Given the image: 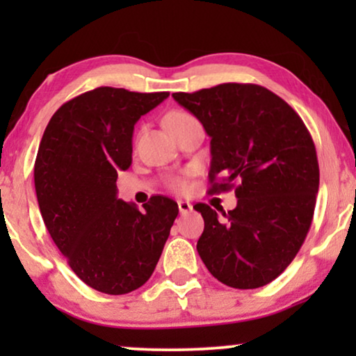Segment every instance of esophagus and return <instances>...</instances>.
Masks as SVG:
<instances>
[{"instance_id": "34e87169", "label": "esophagus", "mask_w": 356, "mask_h": 356, "mask_svg": "<svg viewBox=\"0 0 356 356\" xmlns=\"http://www.w3.org/2000/svg\"><path fill=\"white\" fill-rule=\"evenodd\" d=\"M177 207H179V211L182 213H188V211H192V203L191 202H186V200H179L177 202Z\"/></svg>"}]
</instances>
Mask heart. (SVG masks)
Returning <instances> with one entry per match:
<instances>
[{
    "label": "heart",
    "instance_id": "obj_1",
    "mask_svg": "<svg viewBox=\"0 0 356 356\" xmlns=\"http://www.w3.org/2000/svg\"><path fill=\"white\" fill-rule=\"evenodd\" d=\"M188 120H193V117L191 113L184 112V111H170L169 113H165L164 117V127L169 129V127H175V125H181V123H186ZM170 186H172L175 191H186L187 188V181L186 179H172L170 181Z\"/></svg>",
    "mask_w": 356,
    "mask_h": 356
}]
</instances>
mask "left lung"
Instances as JSON below:
<instances>
[{
  "label": "left lung",
  "instance_id": "1",
  "mask_svg": "<svg viewBox=\"0 0 356 356\" xmlns=\"http://www.w3.org/2000/svg\"><path fill=\"white\" fill-rule=\"evenodd\" d=\"M172 97L210 136V192L234 188L238 205L221 215L197 203L205 227L203 264L231 288L254 290L296 257L314 215L319 164L301 117L259 84L225 83ZM222 181L218 183L216 179Z\"/></svg>",
  "mask_w": 356,
  "mask_h": 356
}]
</instances>
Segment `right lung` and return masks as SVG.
<instances>
[{"label": "right lung", "mask_w": 356, "mask_h": 356, "mask_svg": "<svg viewBox=\"0 0 356 356\" xmlns=\"http://www.w3.org/2000/svg\"><path fill=\"white\" fill-rule=\"evenodd\" d=\"M168 96L108 86L79 94L54 113L37 151L34 184L47 229L71 270L107 295L149 280L179 213L163 195L141 211L117 198L135 123Z\"/></svg>", "instance_id": "obj_1"}]
</instances>
